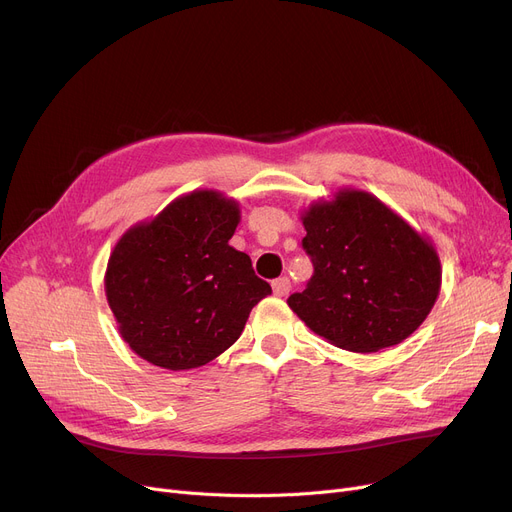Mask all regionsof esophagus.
Segmentation results:
<instances>
[{
	"instance_id": "esophagus-1",
	"label": "esophagus",
	"mask_w": 512,
	"mask_h": 512,
	"mask_svg": "<svg viewBox=\"0 0 512 512\" xmlns=\"http://www.w3.org/2000/svg\"><path fill=\"white\" fill-rule=\"evenodd\" d=\"M272 288H274L276 297H286V294L290 292V280L288 278H278V280L272 282Z\"/></svg>"
}]
</instances>
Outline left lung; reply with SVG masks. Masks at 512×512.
Instances as JSON below:
<instances>
[{
    "label": "left lung",
    "mask_w": 512,
    "mask_h": 512,
    "mask_svg": "<svg viewBox=\"0 0 512 512\" xmlns=\"http://www.w3.org/2000/svg\"><path fill=\"white\" fill-rule=\"evenodd\" d=\"M315 274L288 307L351 353L407 340L434 309L442 263L434 240L361 188H338L301 211Z\"/></svg>",
    "instance_id": "obj_1"
}]
</instances>
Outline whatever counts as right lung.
Here are the masks:
<instances>
[{
	"instance_id": "obj_1",
	"label": "right lung",
	"mask_w": 512,
	"mask_h": 512,
	"mask_svg": "<svg viewBox=\"0 0 512 512\" xmlns=\"http://www.w3.org/2000/svg\"><path fill=\"white\" fill-rule=\"evenodd\" d=\"M238 222L236 199L197 188L118 238L105 297L141 359L172 371L201 367L238 340L251 309L272 294L249 255L228 245Z\"/></svg>"
}]
</instances>
